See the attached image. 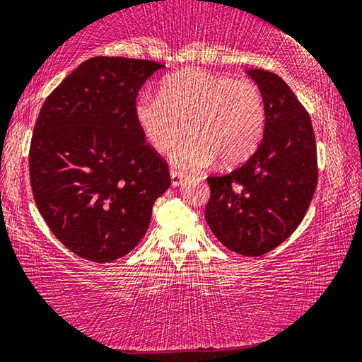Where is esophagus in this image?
Returning a JSON list of instances; mask_svg holds the SVG:
<instances>
[{
  "mask_svg": "<svg viewBox=\"0 0 362 362\" xmlns=\"http://www.w3.org/2000/svg\"><path fill=\"white\" fill-rule=\"evenodd\" d=\"M182 182H183V175L180 174V172L170 170V183H172V187H179V185H182Z\"/></svg>",
  "mask_w": 362,
  "mask_h": 362,
  "instance_id": "obj_1",
  "label": "esophagus"
}]
</instances>
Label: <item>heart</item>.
Wrapping results in <instances>:
<instances>
[{
	"instance_id": "heart-1",
	"label": "heart",
	"mask_w": 362,
	"mask_h": 362,
	"mask_svg": "<svg viewBox=\"0 0 362 362\" xmlns=\"http://www.w3.org/2000/svg\"><path fill=\"white\" fill-rule=\"evenodd\" d=\"M135 117L146 141L159 153L170 150L180 172H198L221 158L223 165L248 159L259 145L266 106L251 80H232L203 69H183L160 83L159 95H141Z\"/></svg>"
}]
</instances>
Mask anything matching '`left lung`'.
I'll return each mask as SVG.
<instances>
[{
	"instance_id": "left-lung-1",
	"label": "left lung",
	"mask_w": 362,
	"mask_h": 362,
	"mask_svg": "<svg viewBox=\"0 0 362 362\" xmlns=\"http://www.w3.org/2000/svg\"><path fill=\"white\" fill-rule=\"evenodd\" d=\"M246 74L259 87L266 124L259 146L242 168L208 177L206 222L219 242L243 256H262L296 230L317 183L309 114L282 78L262 69Z\"/></svg>"
}]
</instances>
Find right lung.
I'll list each match as a JSON object with an SVG mask.
<instances>
[{"mask_svg":"<svg viewBox=\"0 0 362 362\" xmlns=\"http://www.w3.org/2000/svg\"><path fill=\"white\" fill-rule=\"evenodd\" d=\"M163 64L96 56L59 83L33 129L30 183L56 238L83 259L112 262L139 245L168 164L145 143L139 90Z\"/></svg>","mask_w":362,"mask_h":362,"instance_id":"obj_1","label":"right lung"}]
</instances>
